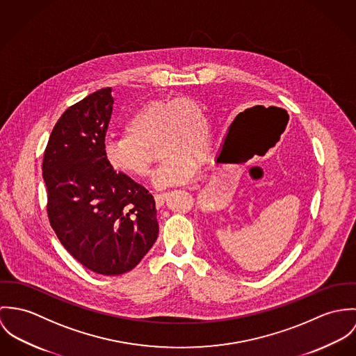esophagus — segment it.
Listing matches in <instances>:
<instances>
[{
	"mask_svg": "<svg viewBox=\"0 0 356 356\" xmlns=\"http://www.w3.org/2000/svg\"><path fill=\"white\" fill-rule=\"evenodd\" d=\"M168 195H169L168 193H159V194L154 195V200H156L157 207H161L163 204V202H165V199L168 197Z\"/></svg>",
	"mask_w": 356,
	"mask_h": 356,
	"instance_id": "1",
	"label": "esophagus"
}]
</instances>
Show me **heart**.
I'll return each mask as SVG.
<instances>
[{
  "mask_svg": "<svg viewBox=\"0 0 356 356\" xmlns=\"http://www.w3.org/2000/svg\"><path fill=\"white\" fill-rule=\"evenodd\" d=\"M154 142L162 157L154 175L156 186L191 181L197 173L195 159H206L211 146V128L203 108L188 97L150 101L127 119L122 134L105 139L104 157L116 172L147 177L149 147Z\"/></svg>",
  "mask_w": 356,
  "mask_h": 356,
  "instance_id": "1",
  "label": "heart"
}]
</instances>
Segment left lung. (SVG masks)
Masks as SVG:
<instances>
[{
  "mask_svg": "<svg viewBox=\"0 0 356 356\" xmlns=\"http://www.w3.org/2000/svg\"><path fill=\"white\" fill-rule=\"evenodd\" d=\"M222 150H224V149H222Z\"/></svg>",
  "mask_w": 356,
  "mask_h": 356,
  "instance_id": "left-lung-1",
  "label": "left lung"
}]
</instances>
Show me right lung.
<instances>
[{
    "label": "right lung",
    "mask_w": 356,
    "mask_h": 356,
    "mask_svg": "<svg viewBox=\"0 0 356 356\" xmlns=\"http://www.w3.org/2000/svg\"><path fill=\"white\" fill-rule=\"evenodd\" d=\"M112 88L70 106L56 122L42 162L47 217L65 250L88 270H132L159 237L153 195L104 157Z\"/></svg>",
    "instance_id": "right-lung-1"
}]
</instances>
